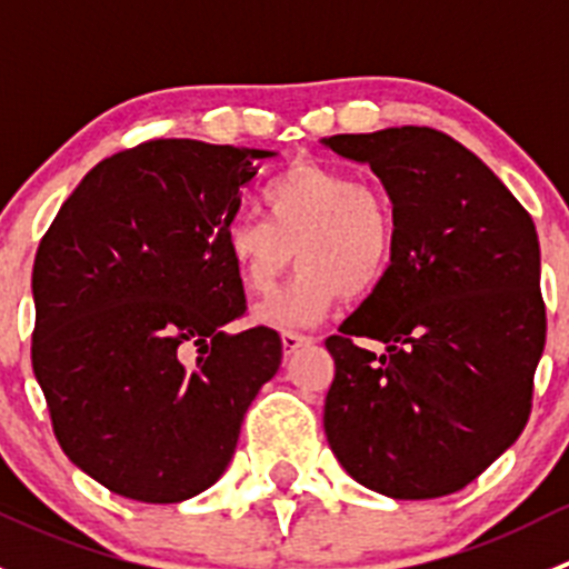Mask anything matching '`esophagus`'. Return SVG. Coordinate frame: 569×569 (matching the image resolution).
I'll list each match as a JSON object with an SVG mask.
<instances>
[{
    "label": "esophagus",
    "mask_w": 569,
    "mask_h": 569,
    "mask_svg": "<svg viewBox=\"0 0 569 569\" xmlns=\"http://www.w3.org/2000/svg\"><path fill=\"white\" fill-rule=\"evenodd\" d=\"M283 349H286V355H291V352H297V349L300 347H308V343H311V338L308 336H302V332H291V330H286L283 336Z\"/></svg>",
    "instance_id": "obj_1"
}]
</instances>
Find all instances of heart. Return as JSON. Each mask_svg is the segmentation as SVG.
<instances>
[{
    "label": "heart",
    "instance_id": "b5f03b06",
    "mask_svg": "<svg viewBox=\"0 0 569 569\" xmlns=\"http://www.w3.org/2000/svg\"><path fill=\"white\" fill-rule=\"evenodd\" d=\"M267 220L237 214L222 248L242 289L263 297L297 256L300 272L252 311V321L300 330L325 321L343 297L363 300L388 280L396 256V214L380 189L341 168L300 162L263 183Z\"/></svg>",
    "mask_w": 569,
    "mask_h": 569
}]
</instances>
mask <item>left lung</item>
Masks as SVG:
<instances>
[{
    "instance_id": "left-lung-1",
    "label": "left lung",
    "mask_w": 569,
    "mask_h": 569,
    "mask_svg": "<svg viewBox=\"0 0 569 569\" xmlns=\"http://www.w3.org/2000/svg\"><path fill=\"white\" fill-rule=\"evenodd\" d=\"M325 146L375 170L399 228L388 280L325 341L336 360L327 443L369 490L451 496L531 416L548 327L537 228L501 178L438 129L336 134Z\"/></svg>"
}]
</instances>
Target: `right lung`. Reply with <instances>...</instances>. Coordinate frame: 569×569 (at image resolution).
<instances>
[{"label":"right lung","instance_id":"right-lung-1","mask_svg":"<svg viewBox=\"0 0 569 569\" xmlns=\"http://www.w3.org/2000/svg\"><path fill=\"white\" fill-rule=\"evenodd\" d=\"M256 148L148 140L82 178L32 267V371L66 457L142 503L214 485L283 358L269 327L228 336L244 289L222 248Z\"/></svg>","mask_w":569,"mask_h":569}]
</instances>
